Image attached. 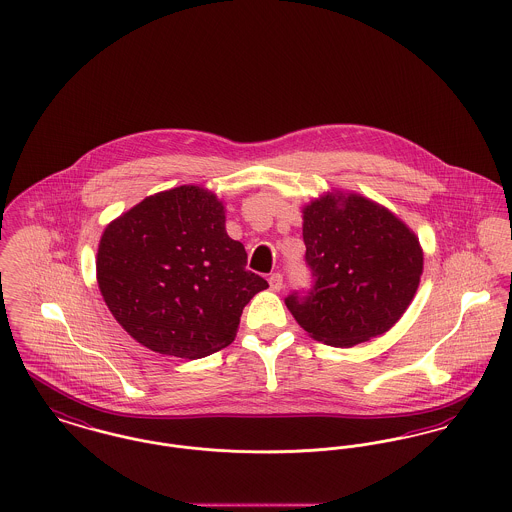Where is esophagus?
Returning a JSON list of instances; mask_svg holds the SVG:
<instances>
[{
  "label": "esophagus",
  "instance_id": "1",
  "mask_svg": "<svg viewBox=\"0 0 512 512\" xmlns=\"http://www.w3.org/2000/svg\"><path fill=\"white\" fill-rule=\"evenodd\" d=\"M269 287H271V291H281L283 289V275L281 273H271L269 275Z\"/></svg>",
  "mask_w": 512,
  "mask_h": 512
}]
</instances>
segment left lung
<instances>
[{"mask_svg":"<svg viewBox=\"0 0 512 512\" xmlns=\"http://www.w3.org/2000/svg\"><path fill=\"white\" fill-rule=\"evenodd\" d=\"M302 237L312 287L293 291L285 304L314 339L354 347L403 316L424 256L401 219L356 194L343 204L325 196L304 208Z\"/></svg>","mask_w":512,"mask_h":512,"instance_id":"obj_1","label":"left lung"}]
</instances>
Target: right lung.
<instances>
[{
	"mask_svg": "<svg viewBox=\"0 0 512 512\" xmlns=\"http://www.w3.org/2000/svg\"><path fill=\"white\" fill-rule=\"evenodd\" d=\"M96 269L123 329L154 352L187 360L225 349L244 306L269 287L225 233L221 202L190 185L148 196L109 223Z\"/></svg>",
	"mask_w": 512,
	"mask_h": 512,
	"instance_id": "add662e5",
	"label": "right lung"
}]
</instances>
